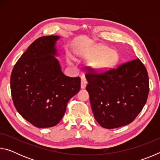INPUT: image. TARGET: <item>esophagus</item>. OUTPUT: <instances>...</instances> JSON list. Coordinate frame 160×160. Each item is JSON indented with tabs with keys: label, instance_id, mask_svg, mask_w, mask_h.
<instances>
[{
	"label": "esophagus",
	"instance_id": "esophagus-1",
	"mask_svg": "<svg viewBox=\"0 0 160 160\" xmlns=\"http://www.w3.org/2000/svg\"><path fill=\"white\" fill-rule=\"evenodd\" d=\"M87 84H88V81H87V79L85 77V75H83V76H82V78H81V88L82 89L85 88Z\"/></svg>",
	"mask_w": 160,
	"mask_h": 160
}]
</instances>
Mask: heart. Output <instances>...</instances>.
Here are the masks:
<instances>
[{
	"instance_id": "heart-1",
	"label": "heart",
	"mask_w": 160,
	"mask_h": 160,
	"mask_svg": "<svg viewBox=\"0 0 160 160\" xmlns=\"http://www.w3.org/2000/svg\"><path fill=\"white\" fill-rule=\"evenodd\" d=\"M113 61V58L112 55L105 56V57H103L102 58H101L100 60L97 61V66H98L99 67L107 66V65H109L112 63Z\"/></svg>"
}]
</instances>
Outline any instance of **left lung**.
I'll use <instances>...</instances> for the list:
<instances>
[{"mask_svg":"<svg viewBox=\"0 0 160 160\" xmlns=\"http://www.w3.org/2000/svg\"><path fill=\"white\" fill-rule=\"evenodd\" d=\"M86 90L94 118L112 129L134 121L147 102L150 85L147 69L139 58L104 71L88 66Z\"/></svg>","mask_w":160,"mask_h":160,"instance_id":"8db88e82","label":"left lung"}]
</instances>
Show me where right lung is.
<instances>
[{"mask_svg": "<svg viewBox=\"0 0 160 160\" xmlns=\"http://www.w3.org/2000/svg\"><path fill=\"white\" fill-rule=\"evenodd\" d=\"M58 36L38 38L18 59L10 76V90L15 109L37 128L60 122L68 102L80 90V78L62 72L54 57Z\"/></svg>", "mask_w": 160, "mask_h": 160, "instance_id": "obj_1", "label": "right lung"}]
</instances>
